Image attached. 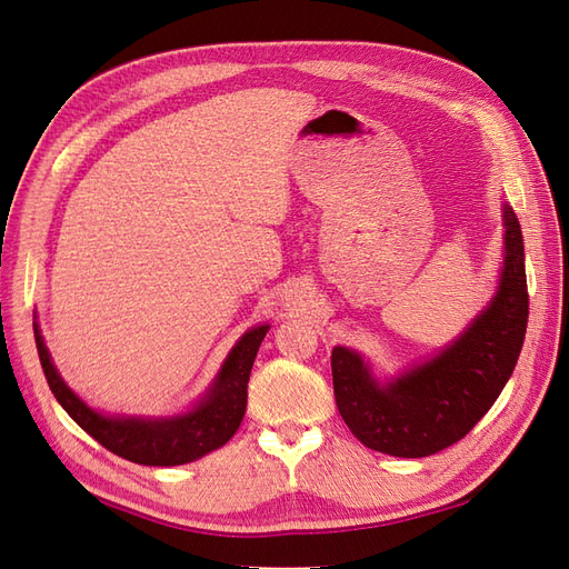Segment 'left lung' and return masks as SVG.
Here are the masks:
<instances>
[{"mask_svg": "<svg viewBox=\"0 0 569 569\" xmlns=\"http://www.w3.org/2000/svg\"><path fill=\"white\" fill-rule=\"evenodd\" d=\"M503 269L497 296L432 359L378 382L350 347H333L336 405L361 445L423 458L463 439L491 409L516 369L529 317L525 246L516 212L503 206Z\"/></svg>", "mask_w": 569, "mask_h": 569, "instance_id": "1", "label": "left lung"}]
</instances>
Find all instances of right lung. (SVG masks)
Returning a JSON list of instances; mask_svg holds the SVG:
<instances>
[{"label":"right lung","mask_w":569,"mask_h":569,"mask_svg":"<svg viewBox=\"0 0 569 569\" xmlns=\"http://www.w3.org/2000/svg\"><path fill=\"white\" fill-rule=\"evenodd\" d=\"M32 326L44 378L66 413L101 447L139 466L191 463L229 442L246 416L250 369L269 331L267 323L254 326L233 345L206 397L189 413L170 418H124L89 409L59 376L38 321Z\"/></svg>","instance_id":"1"}]
</instances>
